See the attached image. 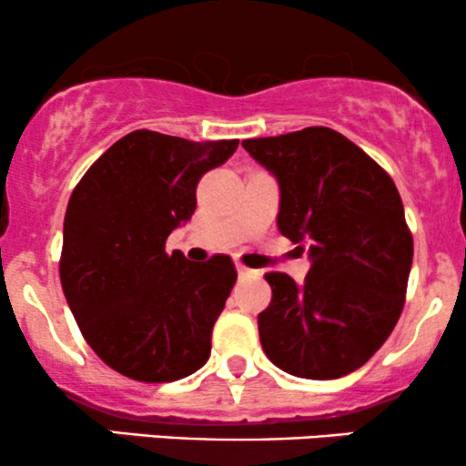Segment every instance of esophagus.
Returning <instances> with one entry per match:
<instances>
[{
    "mask_svg": "<svg viewBox=\"0 0 466 466\" xmlns=\"http://www.w3.org/2000/svg\"><path fill=\"white\" fill-rule=\"evenodd\" d=\"M237 271H238V278H248V276L258 274V271H256V269H249V267H245V265H240V263H237Z\"/></svg>",
    "mask_w": 466,
    "mask_h": 466,
    "instance_id": "1",
    "label": "esophagus"
}]
</instances>
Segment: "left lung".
I'll use <instances>...</instances> for the list:
<instances>
[{
	"mask_svg": "<svg viewBox=\"0 0 466 466\" xmlns=\"http://www.w3.org/2000/svg\"><path fill=\"white\" fill-rule=\"evenodd\" d=\"M280 186L278 229L309 249L302 285L267 274L265 355L302 379H339L383 346L403 311L414 243L386 170L329 127L245 140Z\"/></svg>",
	"mask_w": 466,
	"mask_h": 466,
	"instance_id": "8db88e82",
	"label": "left lung"
}]
</instances>
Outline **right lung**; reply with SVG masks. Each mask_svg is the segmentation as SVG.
<instances>
[{
    "instance_id": "1",
    "label": "right lung",
    "mask_w": 466,
    "mask_h": 466,
    "mask_svg": "<svg viewBox=\"0 0 466 466\" xmlns=\"http://www.w3.org/2000/svg\"><path fill=\"white\" fill-rule=\"evenodd\" d=\"M238 140L190 142L133 131L106 148L69 197L61 285L80 333L106 366L144 383L197 372L237 282L226 254L190 263L166 238L192 217L197 184Z\"/></svg>"
}]
</instances>
